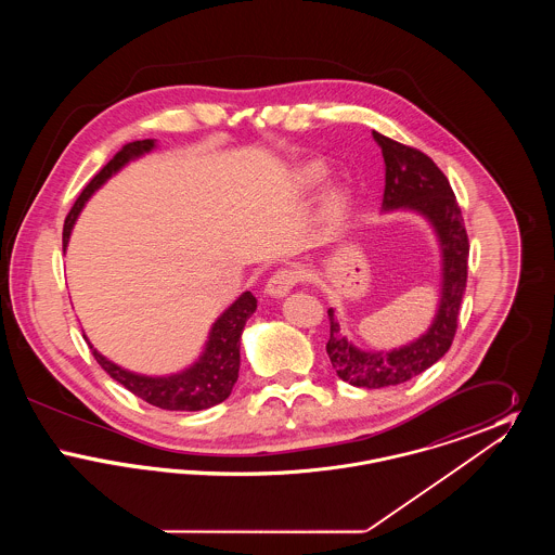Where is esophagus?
<instances>
[{"instance_id":"esophagus-1","label":"esophagus","mask_w":555,"mask_h":555,"mask_svg":"<svg viewBox=\"0 0 555 555\" xmlns=\"http://www.w3.org/2000/svg\"><path fill=\"white\" fill-rule=\"evenodd\" d=\"M299 281V274L295 272V270H291V268H281V270H276L270 279H268V283H266V295H270V297H285L287 293H289L293 287H295V283Z\"/></svg>"}]
</instances>
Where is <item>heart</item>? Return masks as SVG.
I'll use <instances>...</instances> for the list:
<instances>
[{
  "mask_svg": "<svg viewBox=\"0 0 555 555\" xmlns=\"http://www.w3.org/2000/svg\"><path fill=\"white\" fill-rule=\"evenodd\" d=\"M324 181H326V168L320 166V164H310L301 172V189L304 191H314ZM347 206H349V197H347L345 191H341V189L328 191L324 208H326V216H328L331 222H339L344 218L345 211H347Z\"/></svg>",
  "mask_w": 555,
  "mask_h": 555,
  "instance_id": "1",
  "label": "heart"
}]
</instances>
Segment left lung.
I'll return each mask as SVG.
<instances>
[{"label":"left lung","mask_w":555,"mask_h":555,"mask_svg":"<svg viewBox=\"0 0 555 555\" xmlns=\"http://www.w3.org/2000/svg\"><path fill=\"white\" fill-rule=\"evenodd\" d=\"M385 158L383 214L414 211L435 231L441 251V289L430 326L421 337L393 349H362L347 339L335 308H328L331 337L326 353L337 376L366 389L396 387L437 364L448 353L462 297L468 279V235L462 211L449 186L448 177L423 152L401 145L393 139L372 131Z\"/></svg>","instance_id":"1"}]
</instances>
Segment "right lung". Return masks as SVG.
Wrapping results in <instances>:
<instances>
[{
  "instance_id": "add662e5",
  "label": "right lung",
  "mask_w": 555,
  "mask_h": 555,
  "mask_svg": "<svg viewBox=\"0 0 555 555\" xmlns=\"http://www.w3.org/2000/svg\"><path fill=\"white\" fill-rule=\"evenodd\" d=\"M154 150H156V139L132 141L109 159L100 170V175H95L93 181L82 189L79 199L75 202L73 210L68 211L64 222V233H62L64 249L68 247L79 211L91 199V195L106 185L107 179L120 172L129 162L143 158ZM256 308H258V301L251 295V291L241 293L237 299L211 324L208 341L204 345V351L199 353V358L191 366L179 370L175 374L152 376V374H139V372L122 369L112 360H107L106 356H102L93 345L89 344L85 335L82 337L91 347L98 364L106 370L116 383H120L134 396L141 397L143 401L162 410L197 412V410H208L216 403H222L227 397L231 396L237 383L238 366H241V335L247 318L256 312Z\"/></svg>"
}]
</instances>
